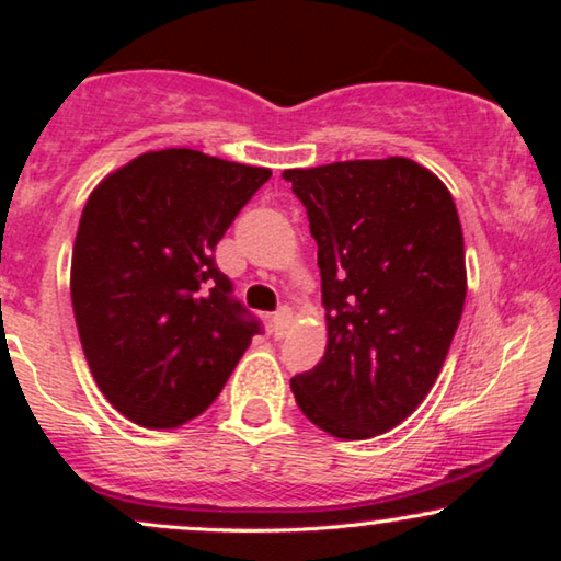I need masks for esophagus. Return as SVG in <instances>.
I'll return each mask as SVG.
<instances>
[{"label":"esophagus","instance_id":"esophagus-1","mask_svg":"<svg viewBox=\"0 0 561 561\" xmlns=\"http://www.w3.org/2000/svg\"><path fill=\"white\" fill-rule=\"evenodd\" d=\"M288 324H290V309H288V306H280V309L275 311L273 319H271V327H273L275 340H280V336H286Z\"/></svg>","mask_w":561,"mask_h":561}]
</instances>
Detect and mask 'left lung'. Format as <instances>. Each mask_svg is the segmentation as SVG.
<instances>
[{
  "label": "left lung",
  "instance_id": "left-lung-1",
  "mask_svg": "<svg viewBox=\"0 0 561 561\" xmlns=\"http://www.w3.org/2000/svg\"><path fill=\"white\" fill-rule=\"evenodd\" d=\"M319 244L327 352L290 380L298 409L336 439L409 419L439 378L467 294L455 198L409 158L283 171Z\"/></svg>",
  "mask_w": 561,
  "mask_h": 561
}]
</instances>
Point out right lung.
I'll use <instances>...</instances> for the list:
<instances>
[{"mask_svg": "<svg viewBox=\"0 0 561 561\" xmlns=\"http://www.w3.org/2000/svg\"><path fill=\"white\" fill-rule=\"evenodd\" d=\"M267 179L168 148L91 191L71 260L76 327L99 390L135 424L175 428L204 413L260 332L214 248Z\"/></svg>", "mask_w": 561, "mask_h": 561, "instance_id": "1", "label": "right lung"}]
</instances>
